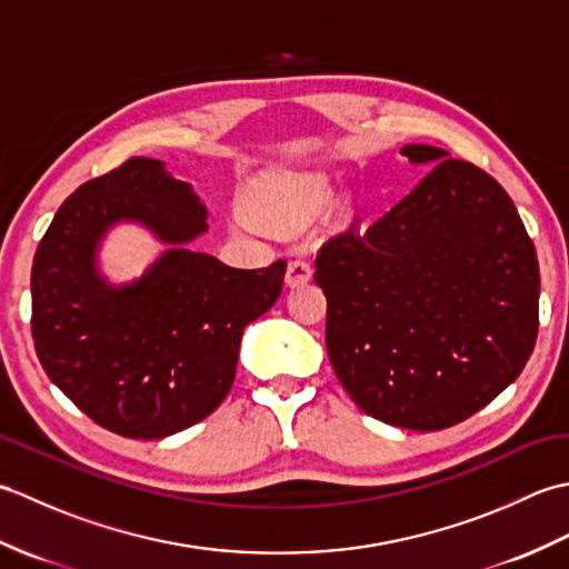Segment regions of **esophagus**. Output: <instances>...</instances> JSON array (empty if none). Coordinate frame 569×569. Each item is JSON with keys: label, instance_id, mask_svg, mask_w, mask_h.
Instances as JSON below:
<instances>
[{"label": "esophagus", "instance_id": "1", "mask_svg": "<svg viewBox=\"0 0 569 569\" xmlns=\"http://www.w3.org/2000/svg\"><path fill=\"white\" fill-rule=\"evenodd\" d=\"M312 278V266H310V261H306V259H293L291 263H288V269H286V283L291 286V288H300V286H306L308 281Z\"/></svg>", "mask_w": 569, "mask_h": 569}]
</instances>
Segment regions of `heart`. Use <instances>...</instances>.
<instances>
[{"mask_svg": "<svg viewBox=\"0 0 569 569\" xmlns=\"http://www.w3.org/2000/svg\"><path fill=\"white\" fill-rule=\"evenodd\" d=\"M330 200V188L322 178H288L269 186L249 200L251 212L276 229H296L310 222Z\"/></svg>", "mask_w": 569, "mask_h": 569, "instance_id": "1", "label": "heart"}]
</instances>
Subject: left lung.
<instances>
[{
  "label": "left lung",
  "instance_id": "1",
  "mask_svg": "<svg viewBox=\"0 0 569 569\" xmlns=\"http://www.w3.org/2000/svg\"><path fill=\"white\" fill-rule=\"evenodd\" d=\"M432 171L367 232L325 241L316 283L337 379L371 418L445 430L518 379L538 337L536 247L481 168L426 143Z\"/></svg>",
  "mask_w": 569,
  "mask_h": 569
}]
</instances>
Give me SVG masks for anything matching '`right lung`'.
Returning a JSON list of instances; mask_svg holds the SVG:
<instances>
[{"label": "right lung", "instance_id": "add662e5", "mask_svg": "<svg viewBox=\"0 0 569 569\" xmlns=\"http://www.w3.org/2000/svg\"><path fill=\"white\" fill-rule=\"evenodd\" d=\"M137 221L167 251L137 282L97 269L103 234ZM208 210L156 159L124 161L60 204L31 269V335L60 391L122 438L161 440L196 426L234 383L241 332L281 296L286 261L232 269L190 241Z\"/></svg>", "mask_w": 569, "mask_h": 569}]
</instances>
